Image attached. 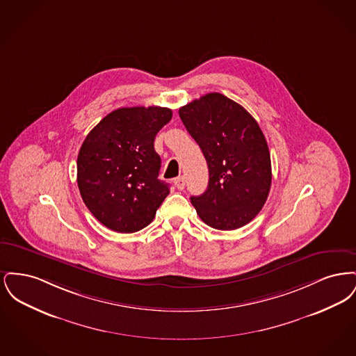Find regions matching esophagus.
<instances>
[{"label":"esophagus","instance_id":"34e87169","mask_svg":"<svg viewBox=\"0 0 356 356\" xmlns=\"http://www.w3.org/2000/svg\"><path fill=\"white\" fill-rule=\"evenodd\" d=\"M175 186L179 191H183L186 188V177L184 176H179L177 179H175Z\"/></svg>","mask_w":356,"mask_h":356}]
</instances>
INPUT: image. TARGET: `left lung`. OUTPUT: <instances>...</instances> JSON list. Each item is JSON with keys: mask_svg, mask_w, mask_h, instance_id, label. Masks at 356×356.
I'll return each mask as SVG.
<instances>
[{"mask_svg": "<svg viewBox=\"0 0 356 356\" xmlns=\"http://www.w3.org/2000/svg\"><path fill=\"white\" fill-rule=\"evenodd\" d=\"M189 135L203 151L208 188L191 203L200 219L221 231L254 219L271 188V156L256 120L221 93H208L179 109Z\"/></svg>", "mask_w": 356, "mask_h": 356, "instance_id": "left-lung-1", "label": "left lung"}]
</instances>
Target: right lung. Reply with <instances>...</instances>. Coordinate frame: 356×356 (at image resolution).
<instances>
[{
	"instance_id": "right-lung-1",
	"label": "right lung",
	"mask_w": 356,
	"mask_h": 356,
	"mask_svg": "<svg viewBox=\"0 0 356 356\" xmlns=\"http://www.w3.org/2000/svg\"><path fill=\"white\" fill-rule=\"evenodd\" d=\"M172 119L170 108H120L88 134L77 157L85 205L106 228L132 234L152 222L170 193L159 180L161 159L153 143Z\"/></svg>"
}]
</instances>
